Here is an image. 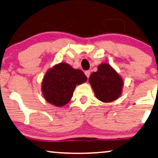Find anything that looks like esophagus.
<instances>
[{"label":"esophagus","instance_id":"esophagus-1","mask_svg":"<svg viewBox=\"0 0 158 158\" xmlns=\"http://www.w3.org/2000/svg\"><path fill=\"white\" fill-rule=\"evenodd\" d=\"M85 73L86 77H87V78H89V75H90V71H86L85 72Z\"/></svg>","mask_w":158,"mask_h":158}]
</instances>
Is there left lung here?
Returning <instances> with one entry per match:
<instances>
[{
	"label": "left lung",
	"mask_w": 158,
	"mask_h": 158,
	"mask_svg": "<svg viewBox=\"0 0 158 158\" xmlns=\"http://www.w3.org/2000/svg\"><path fill=\"white\" fill-rule=\"evenodd\" d=\"M89 82L99 101L109 103L121 95L123 81L118 73L107 63H101L96 72L91 73Z\"/></svg>",
	"instance_id": "obj_1"
}]
</instances>
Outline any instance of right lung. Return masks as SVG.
<instances>
[{
  "instance_id": "1",
  "label": "right lung",
  "mask_w": 158,
  "mask_h": 158,
  "mask_svg": "<svg viewBox=\"0 0 158 158\" xmlns=\"http://www.w3.org/2000/svg\"><path fill=\"white\" fill-rule=\"evenodd\" d=\"M87 78L79 69L60 63L49 69L42 80V94L47 102L55 106H63L73 96L77 85L87 81Z\"/></svg>"
}]
</instances>
